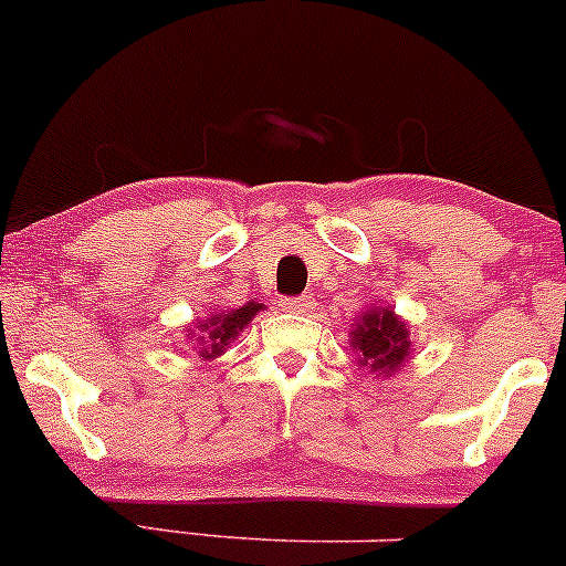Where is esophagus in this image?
<instances>
[{"instance_id":"obj_1","label":"esophagus","mask_w":566,"mask_h":566,"mask_svg":"<svg viewBox=\"0 0 566 566\" xmlns=\"http://www.w3.org/2000/svg\"><path fill=\"white\" fill-rule=\"evenodd\" d=\"M285 310H291V313H310V310L315 307V300L310 294H302V296H291V300L283 302Z\"/></svg>"}]
</instances>
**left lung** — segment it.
Wrapping results in <instances>:
<instances>
[{"label": "left lung", "instance_id": "left-lung-1", "mask_svg": "<svg viewBox=\"0 0 566 566\" xmlns=\"http://www.w3.org/2000/svg\"><path fill=\"white\" fill-rule=\"evenodd\" d=\"M350 343L356 345L358 364H369L380 373H394L405 356L410 354V339L402 321L394 315V310H367L356 324Z\"/></svg>", "mask_w": 566, "mask_h": 566}]
</instances>
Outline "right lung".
Here are the masks:
<instances>
[{
    "mask_svg": "<svg viewBox=\"0 0 566 566\" xmlns=\"http://www.w3.org/2000/svg\"><path fill=\"white\" fill-rule=\"evenodd\" d=\"M259 310H261L259 302H248L245 307L232 310V313L212 315L208 324H199V334H202V337H197V339L208 343L202 350H199V356L212 358V356L221 354L223 345H227L229 339H234L237 334L245 329L248 321H251L253 315L259 313Z\"/></svg>",
    "mask_w": 566,
    "mask_h": 566,
    "instance_id": "add662e5",
    "label": "right lung"
}]
</instances>
